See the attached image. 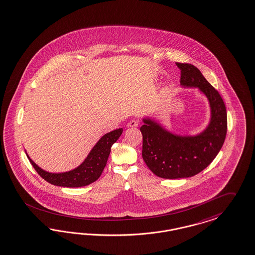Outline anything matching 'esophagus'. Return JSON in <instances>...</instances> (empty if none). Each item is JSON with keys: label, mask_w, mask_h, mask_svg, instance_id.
<instances>
[{"label": "esophagus", "mask_w": 255, "mask_h": 255, "mask_svg": "<svg viewBox=\"0 0 255 255\" xmlns=\"http://www.w3.org/2000/svg\"><path fill=\"white\" fill-rule=\"evenodd\" d=\"M138 126H139V121L135 120V119H132L128 123V127H129V128H136Z\"/></svg>", "instance_id": "34e87169"}]
</instances>
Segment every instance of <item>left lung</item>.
<instances>
[{
	"label": "left lung",
	"instance_id": "1",
	"mask_svg": "<svg viewBox=\"0 0 255 255\" xmlns=\"http://www.w3.org/2000/svg\"><path fill=\"white\" fill-rule=\"evenodd\" d=\"M176 65L180 69L182 87L198 88L206 95L211 120L207 128L198 135L180 136L171 133L152 119H142L141 156L147 167L162 179L189 178L205 169L217 157L227 134L226 107L218 92L197 67L179 62Z\"/></svg>",
	"mask_w": 255,
	"mask_h": 255
}]
</instances>
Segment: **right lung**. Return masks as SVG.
<instances>
[{
	"label": "right lung",
	"mask_w": 255,
	"mask_h": 255,
	"mask_svg": "<svg viewBox=\"0 0 255 255\" xmlns=\"http://www.w3.org/2000/svg\"><path fill=\"white\" fill-rule=\"evenodd\" d=\"M123 132V128H118L109 132L101 137L96 142L93 149L89 153L85 160L75 169L64 173H49L38 167V165L28 157L33 167L38 175L49 183L62 187H82L95 182L101 176L107 160L109 159L111 147L119 139Z\"/></svg>",
	"instance_id": "right-lung-1"
}]
</instances>
